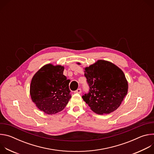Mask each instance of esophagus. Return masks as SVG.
<instances>
[{
    "instance_id": "34e87169",
    "label": "esophagus",
    "mask_w": 154,
    "mask_h": 154,
    "mask_svg": "<svg viewBox=\"0 0 154 154\" xmlns=\"http://www.w3.org/2000/svg\"><path fill=\"white\" fill-rule=\"evenodd\" d=\"M75 93H79V94H80V93H82V90H81V89H80V88H79V89H77V90L75 91Z\"/></svg>"
}]
</instances>
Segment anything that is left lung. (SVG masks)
<instances>
[{
	"instance_id": "8db88e82",
	"label": "left lung",
	"mask_w": 154,
	"mask_h": 154,
	"mask_svg": "<svg viewBox=\"0 0 154 154\" xmlns=\"http://www.w3.org/2000/svg\"><path fill=\"white\" fill-rule=\"evenodd\" d=\"M84 72L90 86V92L82 96L86 103L99 115L115 111L128 91V82L123 71L112 62L99 60L86 67Z\"/></svg>"
}]
</instances>
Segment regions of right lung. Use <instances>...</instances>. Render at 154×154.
<instances>
[{
    "label": "right lung",
    "mask_w": 154,
    "mask_h": 154,
    "mask_svg": "<svg viewBox=\"0 0 154 154\" xmlns=\"http://www.w3.org/2000/svg\"><path fill=\"white\" fill-rule=\"evenodd\" d=\"M61 65L46 64L33 75L30 86L32 100L41 111L54 115L65 108L71 97L70 80L63 75Z\"/></svg>",
    "instance_id": "right-lung-1"
}]
</instances>
